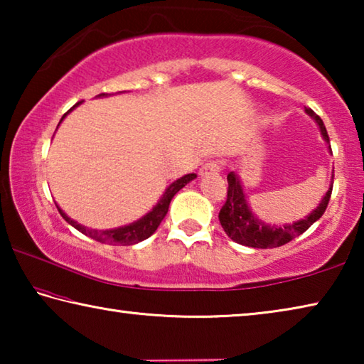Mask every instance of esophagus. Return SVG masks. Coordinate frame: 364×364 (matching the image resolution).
Wrapping results in <instances>:
<instances>
[{
  "instance_id": "1",
  "label": "esophagus",
  "mask_w": 364,
  "mask_h": 364,
  "mask_svg": "<svg viewBox=\"0 0 364 364\" xmlns=\"http://www.w3.org/2000/svg\"><path fill=\"white\" fill-rule=\"evenodd\" d=\"M223 168V164L220 162V160H208L207 164L202 165L200 168V176H207V175H212V173H218V171Z\"/></svg>"
}]
</instances>
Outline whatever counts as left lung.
Masks as SVG:
<instances>
[{"instance_id": "obj_1", "label": "left lung", "mask_w": 364, "mask_h": 364, "mask_svg": "<svg viewBox=\"0 0 364 364\" xmlns=\"http://www.w3.org/2000/svg\"><path fill=\"white\" fill-rule=\"evenodd\" d=\"M305 110L308 115L316 120L323 138L329 143L328 132H326V127L321 120V117L313 112L310 107ZM332 181H334V175H332ZM331 194H332V183L328 189V193H326V196L323 197L321 204L308 215V217H305L304 220L295 221L292 225L271 226V225H264L263 221L254 217V213L250 212L247 202H245L241 181H239V178L236 175L230 173L228 175V197H226L225 205L221 207V210L218 213V218L225 232L232 239L234 242L247 245V247H254V249L281 247V245L291 242L294 237L300 236L301 232H305L316 220L323 217L326 208H328Z\"/></svg>"}]
</instances>
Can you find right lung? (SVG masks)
<instances>
[{
    "label": "right lung",
    "instance_id": "right-lung-1",
    "mask_svg": "<svg viewBox=\"0 0 364 364\" xmlns=\"http://www.w3.org/2000/svg\"><path fill=\"white\" fill-rule=\"evenodd\" d=\"M100 96H106V93H101ZM80 104V102H78ZM77 106V104H75ZM73 106V107H75ZM72 107V109H73ZM70 109V110H72ZM69 110V112H70ZM67 114H64L65 117ZM63 117V119H64ZM60 119V120H63ZM197 175L196 173H189V175H184L180 180H176L175 183H171L168 189L165 191V194L162 196V199L159 200V204L152 208V210L143 217L138 221H134V223L128 225V226H122V228H117V230H107V231H96V230H88L86 226L78 225L77 221H73L72 218L67 217V215L60 210L58 207L59 213L63 215V218L67 221V223L72 225L75 230H78L80 232L86 234V236L95 239V241H100L104 244H112V245H132V244H136L144 241L154 234V231L157 230L159 225L162 223V220L165 218V215L168 212V205L171 199H173V196L180 191L181 188L186 186L189 181H193Z\"/></svg>",
    "mask_w": 364,
    "mask_h": 364
}]
</instances>
